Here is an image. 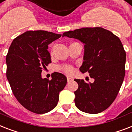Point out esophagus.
<instances>
[{"mask_svg": "<svg viewBox=\"0 0 132 132\" xmlns=\"http://www.w3.org/2000/svg\"><path fill=\"white\" fill-rule=\"evenodd\" d=\"M67 82H70V81L72 80V78H70V77L67 76Z\"/></svg>", "mask_w": 132, "mask_h": 132, "instance_id": "obj_1", "label": "esophagus"}]
</instances>
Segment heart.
Returning a JSON list of instances; mask_svg holds the SVG:
<instances>
[{"label": "heart", "instance_id": "obj_1", "mask_svg": "<svg viewBox=\"0 0 132 132\" xmlns=\"http://www.w3.org/2000/svg\"><path fill=\"white\" fill-rule=\"evenodd\" d=\"M59 69H61V71H63V72L67 73V74H71V73L73 71V67L71 65H63L60 66Z\"/></svg>", "mask_w": 132, "mask_h": 132}]
</instances>
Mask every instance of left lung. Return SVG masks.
Listing matches in <instances>:
<instances>
[{
    "mask_svg": "<svg viewBox=\"0 0 132 132\" xmlns=\"http://www.w3.org/2000/svg\"><path fill=\"white\" fill-rule=\"evenodd\" d=\"M74 38L84 44V61L80 68L88 72L93 83L75 79L78 88L74 92L75 104L89 114L102 112L117 97L125 74L126 53L121 40L102 27L82 28L64 32L63 37Z\"/></svg>",
    "mask_w": 132,
    "mask_h": 132,
    "instance_id": "1",
    "label": "left lung"
}]
</instances>
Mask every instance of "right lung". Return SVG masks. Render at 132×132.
<instances>
[{
  "mask_svg": "<svg viewBox=\"0 0 132 132\" xmlns=\"http://www.w3.org/2000/svg\"><path fill=\"white\" fill-rule=\"evenodd\" d=\"M61 35L46 30H29L15 38L6 56L7 78L20 104L29 111L44 114L55 108L67 78L54 72L52 80L42 71L52 62L48 45Z\"/></svg>",
  "mask_w": 132,
  "mask_h": 132,
  "instance_id": "right-lung-1",
  "label": "right lung"
}]
</instances>
